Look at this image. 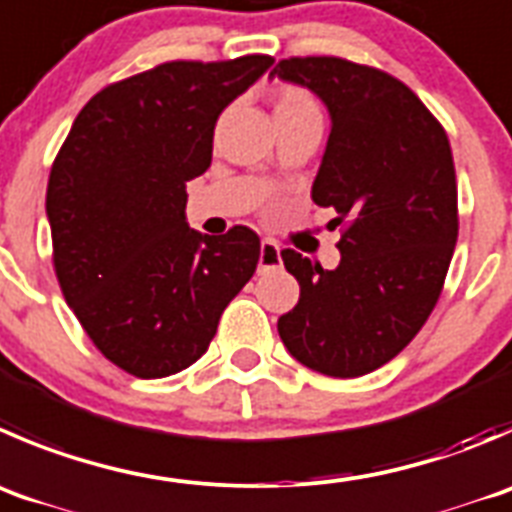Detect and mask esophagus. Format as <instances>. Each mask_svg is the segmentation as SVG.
Returning <instances> with one entry per match:
<instances>
[{
  "instance_id": "obj_1",
  "label": "esophagus",
  "mask_w": 512,
  "mask_h": 512,
  "mask_svg": "<svg viewBox=\"0 0 512 512\" xmlns=\"http://www.w3.org/2000/svg\"><path fill=\"white\" fill-rule=\"evenodd\" d=\"M280 262H282L280 247H277L272 240H262V245H260V272L275 270V267H280Z\"/></svg>"
}]
</instances>
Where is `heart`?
Segmentation results:
<instances>
[{
    "label": "heart",
    "mask_w": 512,
    "mask_h": 512,
    "mask_svg": "<svg viewBox=\"0 0 512 512\" xmlns=\"http://www.w3.org/2000/svg\"><path fill=\"white\" fill-rule=\"evenodd\" d=\"M305 109H317L315 99L300 87H282L277 92L275 112H305Z\"/></svg>",
    "instance_id": "b5f03b06"
}]
</instances>
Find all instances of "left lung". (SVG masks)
<instances>
[{"label":"left lung","instance_id":"8db88e82","mask_svg":"<svg viewBox=\"0 0 512 512\" xmlns=\"http://www.w3.org/2000/svg\"><path fill=\"white\" fill-rule=\"evenodd\" d=\"M270 77L310 89L330 114L312 202L347 217L340 265L285 250L300 300L277 320L287 352L330 377L393 360L433 312L458 242V185L445 130L413 89L340 57H292Z\"/></svg>","mask_w":512,"mask_h":512}]
</instances>
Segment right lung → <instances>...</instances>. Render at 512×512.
<instances>
[{
	"label": "right lung",
	"mask_w": 512,
	"mask_h": 512,
	"mask_svg": "<svg viewBox=\"0 0 512 512\" xmlns=\"http://www.w3.org/2000/svg\"><path fill=\"white\" fill-rule=\"evenodd\" d=\"M275 59L165 62L109 84L74 119L47 185L54 270L97 350L135 377L200 360L255 275L260 237L187 225L185 185L210 167L222 109Z\"/></svg>",
	"instance_id": "right-lung-1"
}]
</instances>
